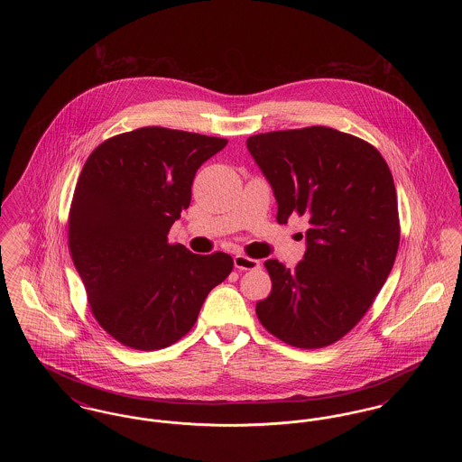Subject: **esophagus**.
Here are the masks:
<instances>
[{"mask_svg":"<svg viewBox=\"0 0 462 462\" xmlns=\"http://www.w3.org/2000/svg\"><path fill=\"white\" fill-rule=\"evenodd\" d=\"M234 264H236L237 270H256V268H260V262L258 260L249 258L245 254H237L234 258Z\"/></svg>","mask_w":462,"mask_h":462,"instance_id":"obj_1","label":"esophagus"}]
</instances>
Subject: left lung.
<instances>
[{"instance_id":"8db88e82","label":"left lung","mask_w":462,"mask_h":462,"mask_svg":"<svg viewBox=\"0 0 462 462\" xmlns=\"http://www.w3.org/2000/svg\"><path fill=\"white\" fill-rule=\"evenodd\" d=\"M247 149L279 204L277 221L307 217V253L294 268L266 260L264 329L296 348H324L362 320L400 244L393 176L369 142L328 126L260 133Z\"/></svg>"}]
</instances>
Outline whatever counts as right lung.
Wrapping results in <instances>:
<instances>
[{
  "label": "right lung",
  "mask_w": 462,
  "mask_h": 462,
  "mask_svg": "<svg viewBox=\"0 0 462 462\" xmlns=\"http://www.w3.org/2000/svg\"><path fill=\"white\" fill-rule=\"evenodd\" d=\"M228 140L145 126L89 154L69 209V251L100 328L133 350L171 346L194 328L230 254H194L168 234L204 161Z\"/></svg>",
  "instance_id": "right-lung-1"
}]
</instances>
